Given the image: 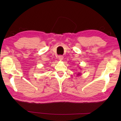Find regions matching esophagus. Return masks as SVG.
<instances>
[{"mask_svg":"<svg viewBox=\"0 0 121 121\" xmlns=\"http://www.w3.org/2000/svg\"><path fill=\"white\" fill-rule=\"evenodd\" d=\"M58 58H59V60H60V61H62L63 59V56H58Z\"/></svg>","mask_w":121,"mask_h":121,"instance_id":"34e87169","label":"esophagus"}]
</instances>
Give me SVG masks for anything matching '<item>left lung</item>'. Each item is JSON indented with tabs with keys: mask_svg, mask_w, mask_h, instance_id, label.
<instances>
[{
	"mask_svg": "<svg viewBox=\"0 0 121 121\" xmlns=\"http://www.w3.org/2000/svg\"><path fill=\"white\" fill-rule=\"evenodd\" d=\"M81 75L80 73H78V74H77V75Z\"/></svg>",
	"mask_w": 121,
	"mask_h": 121,
	"instance_id": "8db88e82",
	"label": "left lung"
}]
</instances>
